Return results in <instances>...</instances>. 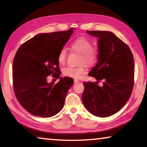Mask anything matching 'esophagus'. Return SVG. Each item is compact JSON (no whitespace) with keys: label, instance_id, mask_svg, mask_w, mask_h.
Wrapping results in <instances>:
<instances>
[{"label":"esophagus","instance_id":"obj_1","mask_svg":"<svg viewBox=\"0 0 147 147\" xmlns=\"http://www.w3.org/2000/svg\"><path fill=\"white\" fill-rule=\"evenodd\" d=\"M78 82H80V80H78V79H74V83H77Z\"/></svg>","mask_w":147,"mask_h":147}]
</instances>
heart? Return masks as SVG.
Instances as JSON below:
<instances>
[{"label": "heart", "mask_w": 147, "mask_h": 147, "mask_svg": "<svg viewBox=\"0 0 147 147\" xmlns=\"http://www.w3.org/2000/svg\"><path fill=\"white\" fill-rule=\"evenodd\" d=\"M92 42L86 37H79L72 42L71 48L74 52L80 54L79 64L76 67H67L63 69V74L67 77L80 78L86 72V65L93 66L98 60V51L92 47ZM67 59V50L63 48L57 55V61L59 64L64 65Z\"/></svg>", "instance_id": "heart-1"}]
</instances>
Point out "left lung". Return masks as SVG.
<instances>
[{"mask_svg": "<svg viewBox=\"0 0 147 147\" xmlns=\"http://www.w3.org/2000/svg\"><path fill=\"white\" fill-rule=\"evenodd\" d=\"M99 38L97 65L89 75L97 82H84L82 102L95 116L107 117L119 111L131 96L134 84V59L126 44L109 31H87ZM102 80L104 86L97 85Z\"/></svg>", "mask_w": 147, "mask_h": 147, "instance_id": "obj_1", "label": "left lung"}]
</instances>
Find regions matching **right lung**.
<instances>
[{"mask_svg": "<svg viewBox=\"0 0 147 147\" xmlns=\"http://www.w3.org/2000/svg\"><path fill=\"white\" fill-rule=\"evenodd\" d=\"M68 31L41 33L22 44L13 61V88L16 97L32 115L51 117L63 107L67 92L73 85L70 77L61 78L55 84L47 77L61 74L57 55L73 33Z\"/></svg>", "mask_w": 147, "mask_h": 147, "instance_id": "obj_1", "label": "right lung"}]
</instances>
